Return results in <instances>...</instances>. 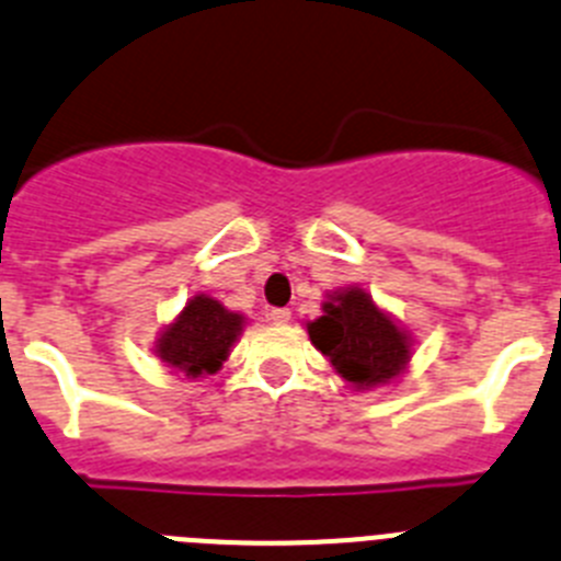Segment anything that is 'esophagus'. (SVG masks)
<instances>
[{"mask_svg": "<svg viewBox=\"0 0 561 561\" xmlns=\"http://www.w3.org/2000/svg\"><path fill=\"white\" fill-rule=\"evenodd\" d=\"M266 317H270L275 325H286L291 320V311L289 309H270L266 311Z\"/></svg>", "mask_w": 561, "mask_h": 561, "instance_id": "esophagus-1", "label": "esophagus"}]
</instances>
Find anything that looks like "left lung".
I'll return each instance as SVG.
<instances>
[{
  "mask_svg": "<svg viewBox=\"0 0 561 561\" xmlns=\"http://www.w3.org/2000/svg\"><path fill=\"white\" fill-rule=\"evenodd\" d=\"M325 314L309 325V336L351 385L370 388L393 379L410 359V342L362 289L336 295Z\"/></svg>",
  "mask_w": 561,
  "mask_h": 561,
  "instance_id": "obj_1",
  "label": "left lung"
}]
</instances>
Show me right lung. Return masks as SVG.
<instances>
[{
	"mask_svg": "<svg viewBox=\"0 0 561 561\" xmlns=\"http://www.w3.org/2000/svg\"><path fill=\"white\" fill-rule=\"evenodd\" d=\"M241 331V314L227 311L213 297H193L180 320L162 334L160 359L187 376L216 374Z\"/></svg>",
	"mask_w": 561,
	"mask_h": 561,
	"instance_id": "1",
	"label": "right lung"
}]
</instances>
